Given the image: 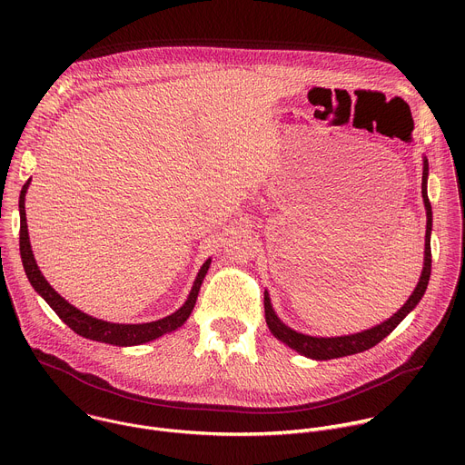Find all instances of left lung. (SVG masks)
Listing matches in <instances>:
<instances>
[{
	"instance_id": "left-lung-1",
	"label": "left lung",
	"mask_w": 465,
	"mask_h": 465,
	"mask_svg": "<svg viewBox=\"0 0 465 465\" xmlns=\"http://www.w3.org/2000/svg\"><path fill=\"white\" fill-rule=\"evenodd\" d=\"M427 176H429V162L427 158H423V180H421V194H423V203H425V210H427V233H425V261H423V271H421V278L418 282V287L414 289L412 296L407 300V303L397 311L393 316H390L388 320H384L382 323L361 331V333L355 335H344V337H331V339H322V337H311V335H303L298 333V331L291 329L289 325H285L278 314L272 309L271 303V296L269 292H264V320H267V325L271 329V333L282 341L283 344H287L289 348H292L294 351H298L300 355H305L309 359H316V361H329V359H339V357H348V355H355L361 351H366L370 348H373L375 344H379L384 337H388L391 331L403 322V318L420 303V300L423 298L427 285H429V278H430V262H432V255H430V232H432V208L429 203V194H427Z\"/></svg>"
}]
</instances>
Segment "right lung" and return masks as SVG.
I'll return each instance as SVG.
<instances>
[{
	"label": "right lung",
	"instance_id": "add662e5",
	"mask_svg": "<svg viewBox=\"0 0 465 465\" xmlns=\"http://www.w3.org/2000/svg\"><path fill=\"white\" fill-rule=\"evenodd\" d=\"M31 183V178L24 183L22 193H20V253H22V262L25 274L33 285V289L47 302V305L58 314V318L72 327L77 335L90 339V341H97V342H104V344H112V346H138V344H145L151 342L165 333H171V331L178 329L180 325H183V322L189 318L194 303H196V296L198 291H201V285L208 274V269L212 264V259H208L201 271L196 274V280L193 283V289L185 300V303L174 311L173 314L156 320V322H147V323H112V322H104L99 318H94L83 311H79L77 307H74L70 302H65L42 276V272L38 271V264L35 261L33 250H31V242H29V232H27V219H25V193L27 187Z\"/></svg>",
	"mask_w": 465,
	"mask_h": 465
}]
</instances>
